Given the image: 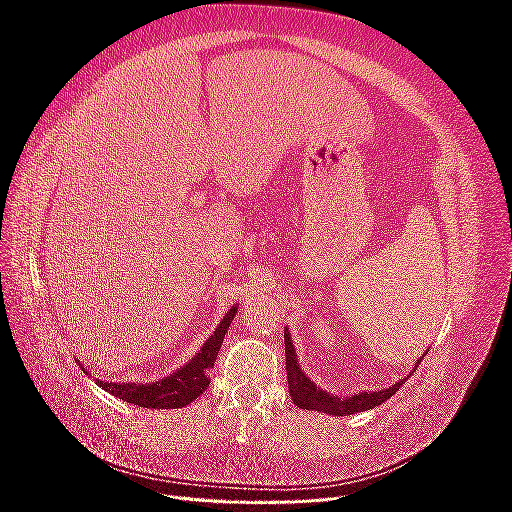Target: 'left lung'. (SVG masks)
<instances>
[{
	"label": "left lung",
	"instance_id": "1",
	"mask_svg": "<svg viewBox=\"0 0 512 512\" xmlns=\"http://www.w3.org/2000/svg\"><path fill=\"white\" fill-rule=\"evenodd\" d=\"M284 344H286V371H288V391L294 404L303 410H318V412H327L335 416H346V414H356V412H365L384 404L386 399L393 397L404 382H395L389 389H382L376 393H356L352 397H337L333 393L322 391L316 382L309 380L303 369L297 361V352H294V344L290 342V333L284 329ZM421 363V361H418ZM414 365V369L418 367Z\"/></svg>",
	"mask_w": 512,
	"mask_h": 512
}]
</instances>
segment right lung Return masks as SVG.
Masks as SVG:
<instances>
[{"instance_id":"right-lung-1","label":"right lung","mask_w":512,"mask_h":512,"mask_svg":"<svg viewBox=\"0 0 512 512\" xmlns=\"http://www.w3.org/2000/svg\"><path fill=\"white\" fill-rule=\"evenodd\" d=\"M237 314V305L228 309V314L218 324V329L207 339L190 363H185L173 374L164 376L162 380L149 382V384H136V382H104L98 380V384L106 393H111L128 404H134L138 408H158V410H173L192 404L194 399L205 393L209 386V369L215 363L224 335L228 333V327L232 318ZM85 371V369H83Z\"/></svg>"}]
</instances>
